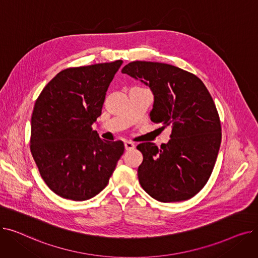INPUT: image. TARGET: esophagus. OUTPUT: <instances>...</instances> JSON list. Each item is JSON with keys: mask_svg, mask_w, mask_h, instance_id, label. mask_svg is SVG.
Wrapping results in <instances>:
<instances>
[{"mask_svg": "<svg viewBox=\"0 0 258 258\" xmlns=\"http://www.w3.org/2000/svg\"><path fill=\"white\" fill-rule=\"evenodd\" d=\"M124 146H125L126 151H131V150H133V148H135V146H136V145H135V143L132 142V141H125Z\"/></svg>", "mask_w": 258, "mask_h": 258, "instance_id": "esophagus-1", "label": "esophagus"}]
</instances>
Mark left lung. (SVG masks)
<instances>
[{"label": "left lung", "instance_id": "left-lung-1", "mask_svg": "<svg viewBox=\"0 0 258 258\" xmlns=\"http://www.w3.org/2000/svg\"><path fill=\"white\" fill-rule=\"evenodd\" d=\"M121 72L151 89V119L172 128L160 147L152 142L137 146L143 155L139 183L159 202L191 199L210 178L221 146V122L210 93L199 77L168 63L137 60Z\"/></svg>", "mask_w": 258, "mask_h": 258}]
</instances>
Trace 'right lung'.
<instances>
[{"instance_id": "right-lung-1", "label": "right lung", "mask_w": 258, "mask_h": 258, "mask_svg": "<svg viewBox=\"0 0 258 258\" xmlns=\"http://www.w3.org/2000/svg\"><path fill=\"white\" fill-rule=\"evenodd\" d=\"M121 64L116 60L62 70L35 101L31 154L45 183L63 199L80 202L98 195L124 152L123 142L102 140L92 130Z\"/></svg>"}]
</instances>
